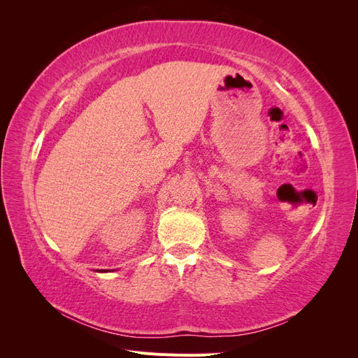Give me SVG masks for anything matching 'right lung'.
Segmentation results:
<instances>
[{"instance_id":"1","label":"right lung","mask_w":358,"mask_h":358,"mask_svg":"<svg viewBox=\"0 0 358 358\" xmlns=\"http://www.w3.org/2000/svg\"><path fill=\"white\" fill-rule=\"evenodd\" d=\"M103 272H104V270H103ZM106 272H107V270H106Z\"/></svg>"}]
</instances>
